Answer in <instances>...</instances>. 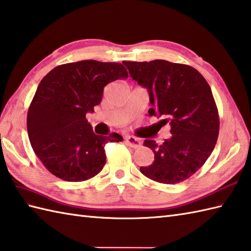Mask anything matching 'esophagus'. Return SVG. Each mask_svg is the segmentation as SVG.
I'll return each instance as SVG.
<instances>
[{"mask_svg":"<svg viewBox=\"0 0 251 251\" xmlns=\"http://www.w3.org/2000/svg\"><path fill=\"white\" fill-rule=\"evenodd\" d=\"M126 144L133 148H137L142 145V143L139 139H136L134 136H126Z\"/></svg>","mask_w":251,"mask_h":251,"instance_id":"obj_1","label":"esophagus"}]
</instances>
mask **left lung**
<instances>
[{"label":"left lung","mask_w":251,"mask_h":251,"mask_svg":"<svg viewBox=\"0 0 251 251\" xmlns=\"http://www.w3.org/2000/svg\"><path fill=\"white\" fill-rule=\"evenodd\" d=\"M122 63L132 79L147 89L152 106L148 114L162 117L161 126H171L172 136L161 145L145 140L155 160L141 167V172L163 184L186 180L206 162L218 140L220 120L210 86L187 65L162 59Z\"/></svg>","instance_id":"8db88e82"}]
</instances>
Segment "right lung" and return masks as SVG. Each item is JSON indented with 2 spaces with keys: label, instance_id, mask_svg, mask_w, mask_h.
Wrapping results in <instances>:
<instances>
[{
  "label": "right lung",
  "instance_id": "right-lung-1",
  "mask_svg": "<svg viewBox=\"0 0 251 251\" xmlns=\"http://www.w3.org/2000/svg\"><path fill=\"white\" fill-rule=\"evenodd\" d=\"M126 78L124 65L90 59L57 66L41 80L28 110L27 130L35 155L52 175L81 182L101 171L106 143L124 137L96 135L85 115L100 104L105 85Z\"/></svg>",
  "mask_w": 251,
  "mask_h": 251
}]
</instances>
